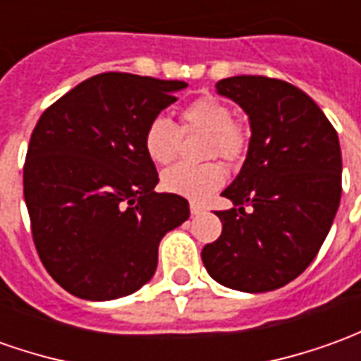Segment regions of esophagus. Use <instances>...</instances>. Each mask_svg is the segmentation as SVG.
I'll use <instances>...</instances> for the list:
<instances>
[{
	"instance_id": "esophagus-1",
	"label": "esophagus",
	"mask_w": 361,
	"mask_h": 361,
	"mask_svg": "<svg viewBox=\"0 0 361 361\" xmlns=\"http://www.w3.org/2000/svg\"><path fill=\"white\" fill-rule=\"evenodd\" d=\"M190 212H191V215H200V213L205 212V207H203L201 203H195V201H191V203H190Z\"/></svg>"
}]
</instances>
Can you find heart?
<instances>
[{
	"label": "heart",
	"instance_id": "1",
	"mask_svg": "<svg viewBox=\"0 0 361 361\" xmlns=\"http://www.w3.org/2000/svg\"><path fill=\"white\" fill-rule=\"evenodd\" d=\"M180 128L182 132L201 130L209 132L205 146V156H219L229 164H237L245 158L249 149V132L239 120L233 118L231 109L213 97L195 98L181 112ZM181 133L166 116H154L144 130V149L154 164H170L180 149ZM225 181V170L219 161L203 164H176L164 171L161 185L164 190L188 197V200H205L217 191Z\"/></svg>",
	"mask_w": 361,
	"mask_h": 361
}]
</instances>
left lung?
<instances>
[{
    "instance_id": "8db88e82",
    "label": "left lung",
    "mask_w": 361,
    "mask_h": 361,
    "mask_svg": "<svg viewBox=\"0 0 361 361\" xmlns=\"http://www.w3.org/2000/svg\"><path fill=\"white\" fill-rule=\"evenodd\" d=\"M217 92L251 120V142L239 176L223 191L233 209L201 259L217 283L269 293L314 261L342 195V154L334 126L312 98L286 80L241 75Z\"/></svg>"
}]
</instances>
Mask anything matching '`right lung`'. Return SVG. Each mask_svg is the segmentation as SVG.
<instances>
[{
  "mask_svg": "<svg viewBox=\"0 0 361 361\" xmlns=\"http://www.w3.org/2000/svg\"><path fill=\"white\" fill-rule=\"evenodd\" d=\"M183 80L102 73L41 114L23 166V195L39 259L67 293L114 300L156 273L161 237L190 203L156 193L144 130L176 102Z\"/></svg>",
  "mask_w": 361,
  "mask_h": 361,
  "instance_id": "obj_1",
  "label": "right lung"
}]
</instances>
